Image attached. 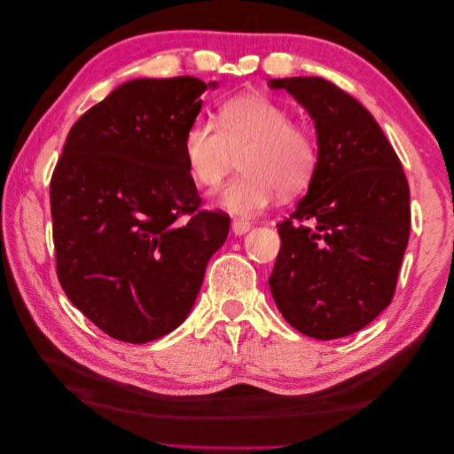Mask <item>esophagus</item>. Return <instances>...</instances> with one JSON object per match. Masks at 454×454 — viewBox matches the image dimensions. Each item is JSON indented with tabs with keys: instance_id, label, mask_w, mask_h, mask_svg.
I'll use <instances>...</instances> for the list:
<instances>
[{
	"instance_id": "esophagus-1",
	"label": "esophagus",
	"mask_w": 454,
	"mask_h": 454,
	"mask_svg": "<svg viewBox=\"0 0 454 454\" xmlns=\"http://www.w3.org/2000/svg\"><path fill=\"white\" fill-rule=\"evenodd\" d=\"M232 232H235V235H246V232H248L250 229H252V223L250 222H244V219H232Z\"/></svg>"
}]
</instances>
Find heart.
I'll use <instances>...</instances> for the list:
<instances>
[{
    "instance_id": "obj_1",
    "label": "heart",
    "mask_w": 454,
    "mask_h": 454,
    "mask_svg": "<svg viewBox=\"0 0 454 454\" xmlns=\"http://www.w3.org/2000/svg\"><path fill=\"white\" fill-rule=\"evenodd\" d=\"M240 174L222 193V202L240 215H254L280 191L294 195L309 185L318 167L314 136L284 106L265 94H240L217 109V125L197 119L184 136V157L195 182L215 189L235 155Z\"/></svg>"
}]
</instances>
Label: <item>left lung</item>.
I'll return each mask as SVG.
<instances>
[{
  "instance_id": "obj_1",
  "label": "left lung",
  "mask_w": 454,
  "mask_h": 454,
  "mask_svg": "<svg viewBox=\"0 0 454 454\" xmlns=\"http://www.w3.org/2000/svg\"><path fill=\"white\" fill-rule=\"evenodd\" d=\"M303 106L318 136L307 195L278 223L274 303L303 335L360 332L390 305L407 248L409 184L367 109L322 77L270 79Z\"/></svg>"
}]
</instances>
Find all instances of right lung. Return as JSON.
I'll use <instances>...</instances> for the list:
<instances>
[{
	"label": "right lung",
	"mask_w": 454,
	"mask_h": 454,
	"mask_svg": "<svg viewBox=\"0 0 454 454\" xmlns=\"http://www.w3.org/2000/svg\"><path fill=\"white\" fill-rule=\"evenodd\" d=\"M197 77L132 79L77 119L51 177L57 274L74 307L117 340H155L193 309L231 219L200 210L184 136Z\"/></svg>",
	"instance_id": "1"
}]
</instances>
